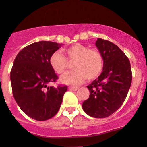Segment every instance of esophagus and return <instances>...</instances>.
I'll list each match as a JSON object with an SVG mask.
<instances>
[{
    "label": "esophagus",
    "mask_w": 147,
    "mask_h": 147,
    "mask_svg": "<svg viewBox=\"0 0 147 147\" xmlns=\"http://www.w3.org/2000/svg\"><path fill=\"white\" fill-rule=\"evenodd\" d=\"M78 88H79L78 87H75V86H71V87H69V89H71L72 90H75V91L78 90Z\"/></svg>",
    "instance_id": "34e87169"
}]
</instances>
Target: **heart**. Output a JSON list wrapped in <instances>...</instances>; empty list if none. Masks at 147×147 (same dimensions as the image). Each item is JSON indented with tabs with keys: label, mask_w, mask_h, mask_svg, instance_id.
<instances>
[{
	"label": "heart",
	"mask_w": 147,
	"mask_h": 147,
	"mask_svg": "<svg viewBox=\"0 0 147 147\" xmlns=\"http://www.w3.org/2000/svg\"><path fill=\"white\" fill-rule=\"evenodd\" d=\"M63 53L64 55L59 51L54 52L50 57L49 63L56 73L63 75L69 68V62H74L73 71L62 76L61 82L64 84H78L86 78L89 80L94 79L102 72L103 58L97 49L75 44L64 49Z\"/></svg>",
	"instance_id": "heart-1"
}]
</instances>
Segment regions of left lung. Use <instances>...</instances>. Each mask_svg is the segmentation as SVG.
Wrapping results in <instances>:
<instances>
[{
  "label": "left lung",
  "instance_id": "left-lung-1",
  "mask_svg": "<svg viewBox=\"0 0 147 147\" xmlns=\"http://www.w3.org/2000/svg\"><path fill=\"white\" fill-rule=\"evenodd\" d=\"M96 46L103 58V69L88 86L90 96L82 108L90 116L106 118L123 104L131 84V68L127 56L115 44L98 38Z\"/></svg>",
  "mask_w": 147,
  "mask_h": 147
}]
</instances>
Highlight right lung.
Masks as SVG:
<instances>
[{"instance_id":"1","label":"right lung","mask_w":147,"mask_h":147,"mask_svg":"<svg viewBox=\"0 0 147 147\" xmlns=\"http://www.w3.org/2000/svg\"><path fill=\"white\" fill-rule=\"evenodd\" d=\"M61 45L52 41H39L19 52L10 71L14 99L26 115L37 121H45L59 111L66 85L48 86L58 76L49 59Z\"/></svg>"}]
</instances>
